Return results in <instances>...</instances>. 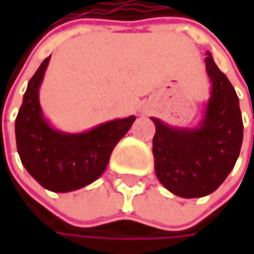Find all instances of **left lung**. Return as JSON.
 Returning a JSON list of instances; mask_svg holds the SVG:
<instances>
[{
	"label": "left lung",
	"mask_w": 254,
	"mask_h": 254,
	"mask_svg": "<svg viewBox=\"0 0 254 254\" xmlns=\"http://www.w3.org/2000/svg\"><path fill=\"white\" fill-rule=\"evenodd\" d=\"M210 99L196 128L170 127L152 117V154L162 185L181 198H200L220 187L233 170L243 141L239 99L229 79L206 52Z\"/></svg>",
	"instance_id": "8db88e82"
}]
</instances>
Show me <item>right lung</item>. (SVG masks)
I'll return each mask as SVG.
<instances>
[{
  "instance_id": "1",
  "label": "right lung",
  "mask_w": 254,
  "mask_h": 254,
  "mask_svg": "<svg viewBox=\"0 0 254 254\" xmlns=\"http://www.w3.org/2000/svg\"><path fill=\"white\" fill-rule=\"evenodd\" d=\"M46 58L31 77L15 120L16 148L26 171L44 188L70 192L102 175L116 144L126 135L134 116L100 124L79 134L55 130L45 120L39 104V86L49 64Z\"/></svg>"
}]
</instances>
